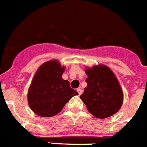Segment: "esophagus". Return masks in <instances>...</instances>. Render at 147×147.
Wrapping results in <instances>:
<instances>
[{
  "instance_id": "1",
  "label": "esophagus",
  "mask_w": 147,
  "mask_h": 147,
  "mask_svg": "<svg viewBox=\"0 0 147 147\" xmlns=\"http://www.w3.org/2000/svg\"><path fill=\"white\" fill-rule=\"evenodd\" d=\"M77 92L79 93V95L82 94V88H77Z\"/></svg>"
}]
</instances>
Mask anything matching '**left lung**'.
Listing matches in <instances>:
<instances>
[{"mask_svg":"<svg viewBox=\"0 0 147 147\" xmlns=\"http://www.w3.org/2000/svg\"><path fill=\"white\" fill-rule=\"evenodd\" d=\"M87 87L80 99L91 115L104 119L115 115L123 103V91L109 67L103 65L86 69Z\"/></svg>","mask_w":147,"mask_h":147,"instance_id":"obj_1","label":"left lung"}]
</instances>
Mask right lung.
Returning a JSON list of instances; mask_svg holds the SVG:
<instances>
[{
  "instance_id": "1",
  "label": "right lung",
  "mask_w": 147,
  "mask_h": 147,
  "mask_svg": "<svg viewBox=\"0 0 147 147\" xmlns=\"http://www.w3.org/2000/svg\"><path fill=\"white\" fill-rule=\"evenodd\" d=\"M65 67L58 61L51 60L37 70L28 91V103L38 116L50 117L56 115L78 92L71 88L67 80L61 78Z\"/></svg>"
}]
</instances>
